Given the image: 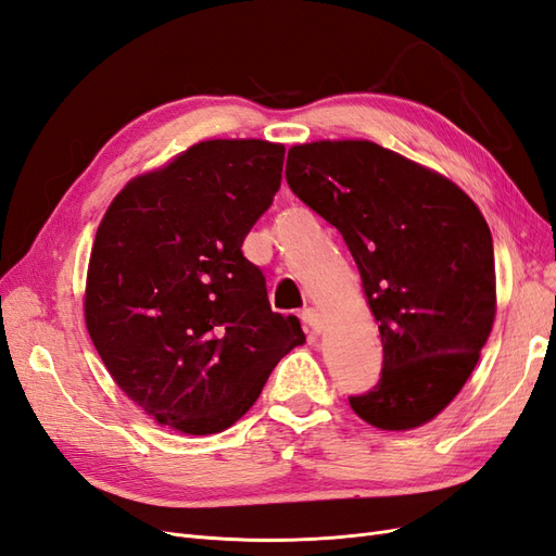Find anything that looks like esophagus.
<instances>
[{"label":"esophagus","mask_w":556,"mask_h":556,"mask_svg":"<svg viewBox=\"0 0 556 556\" xmlns=\"http://www.w3.org/2000/svg\"><path fill=\"white\" fill-rule=\"evenodd\" d=\"M301 323H304L313 333H319L325 329V317L317 308H306L304 313H301Z\"/></svg>","instance_id":"34e87169"}]
</instances>
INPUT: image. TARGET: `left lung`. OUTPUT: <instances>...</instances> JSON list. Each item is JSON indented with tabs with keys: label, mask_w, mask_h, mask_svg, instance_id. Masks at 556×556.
I'll list each match as a JSON object with an SVG mask.
<instances>
[{
	"label": "left lung",
	"mask_w": 556,
	"mask_h": 556,
	"mask_svg": "<svg viewBox=\"0 0 556 556\" xmlns=\"http://www.w3.org/2000/svg\"><path fill=\"white\" fill-rule=\"evenodd\" d=\"M290 190L341 231L380 325L382 371L350 396L364 422L415 429L473 374L496 313L494 243L457 185L371 141L294 146Z\"/></svg>",
	"instance_id": "left-lung-1"
}]
</instances>
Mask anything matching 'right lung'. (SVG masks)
I'll use <instances>...</instances> for the list:
<instances>
[{
	"label": "right lung",
	"mask_w": 556,
	"mask_h": 556,
	"mask_svg": "<svg viewBox=\"0 0 556 556\" xmlns=\"http://www.w3.org/2000/svg\"><path fill=\"white\" fill-rule=\"evenodd\" d=\"M285 148L215 139L134 178L97 229L86 288L90 339L117 387L160 425L229 429L280 357L306 341L271 311L241 245L274 204Z\"/></svg>",
	"instance_id": "obj_1"
}]
</instances>
